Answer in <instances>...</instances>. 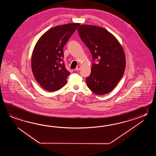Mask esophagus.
I'll return each mask as SVG.
<instances>
[{"instance_id":"1","label":"esophagus","mask_w":156,"mask_h":156,"mask_svg":"<svg viewBox=\"0 0 156 156\" xmlns=\"http://www.w3.org/2000/svg\"><path fill=\"white\" fill-rule=\"evenodd\" d=\"M80 69H81V66L80 65H78V66H77L75 70H76V71H79V70H80Z\"/></svg>"}]
</instances>
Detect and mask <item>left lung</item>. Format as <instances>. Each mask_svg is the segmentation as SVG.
<instances>
[{
  "instance_id": "left-lung-1",
  "label": "left lung",
  "mask_w": 156,
  "mask_h": 156,
  "mask_svg": "<svg viewBox=\"0 0 156 156\" xmlns=\"http://www.w3.org/2000/svg\"><path fill=\"white\" fill-rule=\"evenodd\" d=\"M77 30L95 61L90 76L86 78L87 85L97 95L110 93L119 83L126 69L123 47L113 34L103 27L82 24Z\"/></svg>"
}]
</instances>
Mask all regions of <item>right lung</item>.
Masks as SVG:
<instances>
[{"label":"right lung","mask_w":156,"mask_h":156,"mask_svg":"<svg viewBox=\"0 0 156 156\" xmlns=\"http://www.w3.org/2000/svg\"><path fill=\"white\" fill-rule=\"evenodd\" d=\"M80 23L55 26L42 34L32 52L31 67L33 75L41 87L48 91L61 89L70 73L61 63L63 46Z\"/></svg>","instance_id":"obj_1"}]
</instances>
